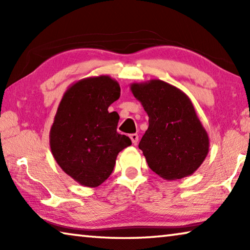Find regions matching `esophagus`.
Segmentation results:
<instances>
[{
	"instance_id": "34e87169",
	"label": "esophagus",
	"mask_w": 250,
	"mask_h": 250,
	"mask_svg": "<svg viewBox=\"0 0 250 250\" xmlns=\"http://www.w3.org/2000/svg\"><path fill=\"white\" fill-rule=\"evenodd\" d=\"M130 139H131V141H132L133 145H137L139 141V135L137 133H132V134H130Z\"/></svg>"
}]
</instances>
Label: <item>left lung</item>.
I'll return each mask as SVG.
<instances>
[{
    "label": "left lung",
    "instance_id": "8db88e82",
    "mask_svg": "<svg viewBox=\"0 0 250 250\" xmlns=\"http://www.w3.org/2000/svg\"><path fill=\"white\" fill-rule=\"evenodd\" d=\"M130 89L149 116L139 143L147 166L167 181L192 175L208 153L209 139L191 99L160 79L133 83Z\"/></svg>",
    "mask_w": 250,
    "mask_h": 250
}]
</instances>
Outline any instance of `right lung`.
Instances as JSON below:
<instances>
[{
  "instance_id": "obj_1",
  "label": "right lung",
  "mask_w": 250,
  "mask_h": 250,
  "mask_svg": "<svg viewBox=\"0 0 250 250\" xmlns=\"http://www.w3.org/2000/svg\"><path fill=\"white\" fill-rule=\"evenodd\" d=\"M120 86L109 76L78 80L59 103L49 146L62 170L80 185L97 188L108 179L117 155L131 140L117 132L119 116L108 108L119 99Z\"/></svg>"
}]
</instances>
